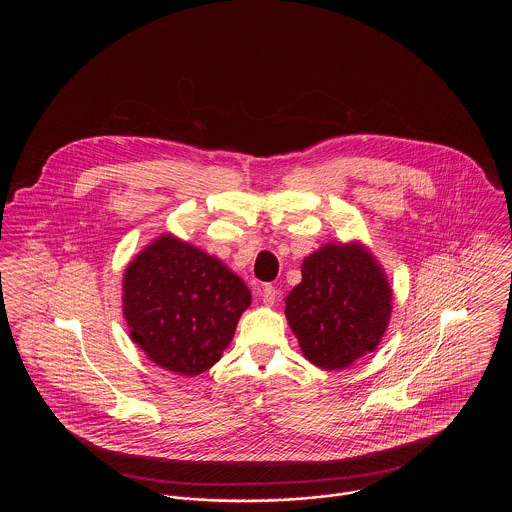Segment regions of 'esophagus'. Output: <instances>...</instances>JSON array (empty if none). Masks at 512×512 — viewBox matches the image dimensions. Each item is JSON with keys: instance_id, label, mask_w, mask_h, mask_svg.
Masks as SVG:
<instances>
[{"instance_id": "obj_1", "label": "esophagus", "mask_w": 512, "mask_h": 512, "mask_svg": "<svg viewBox=\"0 0 512 512\" xmlns=\"http://www.w3.org/2000/svg\"><path fill=\"white\" fill-rule=\"evenodd\" d=\"M278 290L274 288V286H262L260 288V297H262V301L266 303V305H274L276 301H278Z\"/></svg>"}]
</instances>
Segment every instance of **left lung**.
Returning a JSON list of instances; mask_svg holds the SVG:
<instances>
[{
	"label": "left lung",
	"instance_id": "obj_1",
	"mask_svg": "<svg viewBox=\"0 0 512 512\" xmlns=\"http://www.w3.org/2000/svg\"><path fill=\"white\" fill-rule=\"evenodd\" d=\"M390 311L386 276L359 244H325L307 256L301 284L286 297V317L305 359L327 370L374 351Z\"/></svg>",
	"mask_w": 512,
	"mask_h": 512
}]
</instances>
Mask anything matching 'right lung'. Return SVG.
I'll return each mask as SVG.
<instances>
[{
  "label": "right lung",
  "mask_w": 512,
  "mask_h": 512,
  "mask_svg": "<svg viewBox=\"0 0 512 512\" xmlns=\"http://www.w3.org/2000/svg\"><path fill=\"white\" fill-rule=\"evenodd\" d=\"M250 297L217 258L171 234L140 252L124 276V315L134 343L155 365L185 376L219 361Z\"/></svg>",
  "instance_id": "right-lung-1"
}]
</instances>
